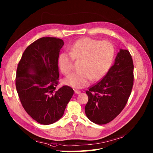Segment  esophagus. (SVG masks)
Returning a JSON list of instances; mask_svg holds the SVG:
<instances>
[{
    "label": "esophagus",
    "instance_id": "esophagus-1",
    "mask_svg": "<svg viewBox=\"0 0 153 153\" xmlns=\"http://www.w3.org/2000/svg\"><path fill=\"white\" fill-rule=\"evenodd\" d=\"M74 92H75L76 94H77V95L79 94V93H81V91H80L79 90H74Z\"/></svg>",
    "mask_w": 153,
    "mask_h": 153
}]
</instances>
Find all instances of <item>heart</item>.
Here are the masks:
<instances>
[{
    "label": "heart",
    "instance_id": "b5f03b06",
    "mask_svg": "<svg viewBox=\"0 0 153 153\" xmlns=\"http://www.w3.org/2000/svg\"><path fill=\"white\" fill-rule=\"evenodd\" d=\"M114 56V48L107 41L84 37L79 39L70 48L69 52H62L58 58V65L64 74L73 69L74 60L81 62L79 71L66 77L64 83L74 88H82L92 80H98L109 71Z\"/></svg>",
    "mask_w": 153,
    "mask_h": 153
}]
</instances>
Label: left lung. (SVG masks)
<instances>
[{"label":"left lung","mask_w":153,"mask_h":153,"mask_svg":"<svg viewBox=\"0 0 153 153\" xmlns=\"http://www.w3.org/2000/svg\"><path fill=\"white\" fill-rule=\"evenodd\" d=\"M134 85V63L130 52L120 49L114 63L102 79L86 91V115L98 125L111 122L124 109Z\"/></svg>","instance_id":"obj_1"}]
</instances>
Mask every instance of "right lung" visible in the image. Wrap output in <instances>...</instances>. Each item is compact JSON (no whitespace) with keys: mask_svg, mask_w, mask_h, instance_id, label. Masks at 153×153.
<instances>
[{"mask_svg":"<svg viewBox=\"0 0 153 153\" xmlns=\"http://www.w3.org/2000/svg\"><path fill=\"white\" fill-rule=\"evenodd\" d=\"M64 42L56 37H42L29 45L19 61L16 88L22 104L32 119L51 125L63 116L74 94L72 88L58 84V57Z\"/></svg>","mask_w":153,"mask_h":153,"instance_id":"right-lung-1","label":"right lung"}]
</instances>
